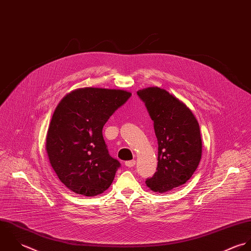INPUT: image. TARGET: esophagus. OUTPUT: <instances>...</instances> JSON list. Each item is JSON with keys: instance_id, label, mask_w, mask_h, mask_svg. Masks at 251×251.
<instances>
[{"instance_id": "1", "label": "esophagus", "mask_w": 251, "mask_h": 251, "mask_svg": "<svg viewBox=\"0 0 251 251\" xmlns=\"http://www.w3.org/2000/svg\"><path fill=\"white\" fill-rule=\"evenodd\" d=\"M135 161L134 160H131V161H126V163H125V165L127 167H132L135 166Z\"/></svg>"}]
</instances>
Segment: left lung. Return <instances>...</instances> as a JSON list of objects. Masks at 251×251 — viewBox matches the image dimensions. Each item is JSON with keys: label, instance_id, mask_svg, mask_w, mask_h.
<instances>
[{"label": "left lung", "instance_id": "1", "mask_svg": "<svg viewBox=\"0 0 251 251\" xmlns=\"http://www.w3.org/2000/svg\"><path fill=\"white\" fill-rule=\"evenodd\" d=\"M154 122L158 139V167L147 186L166 193L185 184L201 158L200 126L192 111L166 89L153 86L137 91Z\"/></svg>", "mask_w": 251, "mask_h": 251}]
</instances>
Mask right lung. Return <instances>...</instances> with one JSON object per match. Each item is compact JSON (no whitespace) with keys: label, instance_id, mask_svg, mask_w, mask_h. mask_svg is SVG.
I'll list each match as a JSON object with an SVG mask.
<instances>
[{"label":"right lung","instance_id":"add662e5","mask_svg":"<svg viewBox=\"0 0 251 251\" xmlns=\"http://www.w3.org/2000/svg\"><path fill=\"white\" fill-rule=\"evenodd\" d=\"M130 96L121 89L84 87L68 93L57 105L46 149L59 180L72 192L94 197L112 184L121 164L109 155L102 128Z\"/></svg>","mask_w":251,"mask_h":251}]
</instances>
